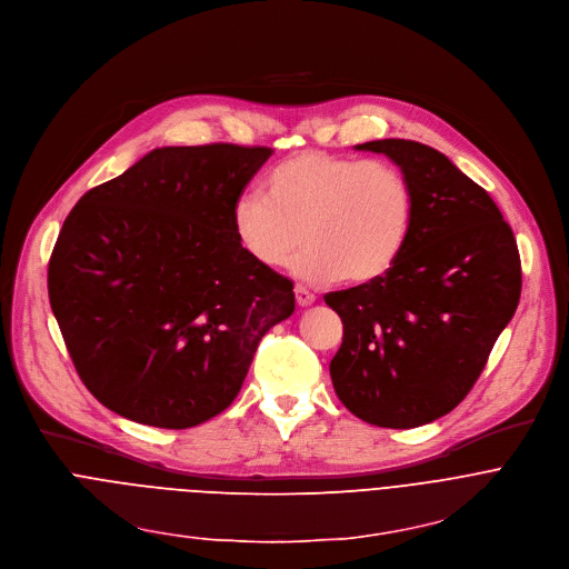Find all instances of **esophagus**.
Wrapping results in <instances>:
<instances>
[{"instance_id": "1", "label": "esophagus", "mask_w": 569, "mask_h": 569, "mask_svg": "<svg viewBox=\"0 0 569 569\" xmlns=\"http://www.w3.org/2000/svg\"><path fill=\"white\" fill-rule=\"evenodd\" d=\"M293 293H296V302H298V307H309V305H313L317 302V296H313L309 289H305V287H296L293 289Z\"/></svg>"}]
</instances>
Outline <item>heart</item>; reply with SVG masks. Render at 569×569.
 I'll return each mask as SVG.
<instances>
[{
  "label": "heart",
  "mask_w": 569,
  "mask_h": 569,
  "mask_svg": "<svg viewBox=\"0 0 569 569\" xmlns=\"http://www.w3.org/2000/svg\"><path fill=\"white\" fill-rule=\"evenodd\" d=\"M413 223V192L391 162L300 151L276 164L260 192L232 208L239 248L264 269H284L302 241L296 276L363 284L400 258Z\"/></svg>",
  "instance_id": "1"
}]
</instances>
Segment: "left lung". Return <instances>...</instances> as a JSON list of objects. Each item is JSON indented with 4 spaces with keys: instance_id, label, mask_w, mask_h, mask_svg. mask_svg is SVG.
Instances as JSON below:
<instances>
[{
    "instance_id": "obj_1",
    "label": "left lung",
    "mask_w": 569,
    "mask_h": 569,
    "mask_svg": "<svg viewBox=\"0 0 569 569\" xmlns=\"http://www.w3.org/2000/svg\"><path fill=\"white\" fill-rule=\"evenodd\" d=\"M355 149L400 167L413 223L382 278L326 296L343 321L332 385L370 425L420 427L468 396L513 319L522 291L518 243L486 189L448 156L396 138Z\"/></svg>"
}]
</instances>
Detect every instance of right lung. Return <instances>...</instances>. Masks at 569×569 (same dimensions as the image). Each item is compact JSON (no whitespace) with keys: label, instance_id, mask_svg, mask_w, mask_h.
<instances>
[{"label":"right lung","instance_id":"obj_1","mask_svg":"<svg viewBox=\"0 0 569 569\" xmlns=\"http://www.w3.org/2000/svg\"><path fill=\"white\" fill-rule=\"evenodd\" d=\"M267 147H162L90 189L49 260V302L88 391L162 429L197 427L237 398L293 282L252 262L232 208Z\"/></svg>","mask_w":569,"mask_h":569}]
</instances>
